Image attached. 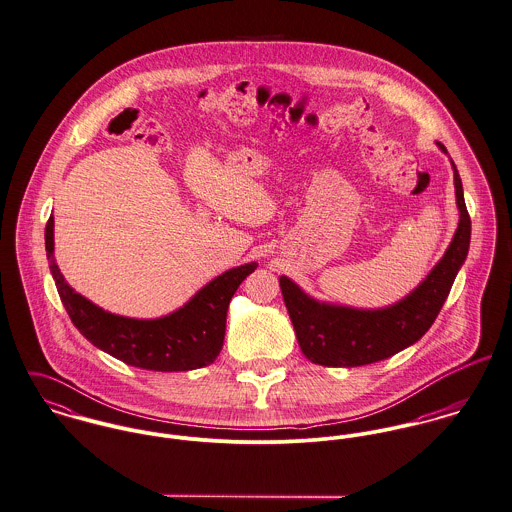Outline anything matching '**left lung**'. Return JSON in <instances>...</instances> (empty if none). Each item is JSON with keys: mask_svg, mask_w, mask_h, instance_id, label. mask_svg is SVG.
Segmentation results:
<instances>
[{"mask_svg": "<svg viewBox=\"0 0 512 512\" xmlns=\"http://www.w3.org/2000/svg\"><path fill=\"white\" fill-rule=\"evenodd\" d=\"M438 147L448 155L446 147ZM454 169L455 204L459 224L444 257L410 294L385 308H353L322 302L306 294L288 277H281L284 304L302 353L324 367H359L383 361L420 340L440 314L455 277L465 263L471 220L463 200L459 172Z\"/></svg>", "mask_w": 512, "mask_h": 512, "instance_id": "8db88e82", "label": "left lung"}]
</instances>
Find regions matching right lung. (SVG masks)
I'll return each instance as SVG.
<instances>
[{
	"instance_id": "add662e5",
	"label": "right lung",
	"mask_w": 512,
	"mask_h": 512,
	"mask_svg": "<svg viewBox=\"0 0 512 512\" xmlns=\"http://www.w3.org/2000/svg\"><path fill=\"white\" fill-rule=\"evenodd\" d=\"M45 249L60 300L80 334L115 359L147 371H192L216 361L226 336L229 300L257 269L245 263L202 286L167 316L141 320L112 314L64 281L55 261V220L45 229Z\"/></svg>"
}]
</instances>
